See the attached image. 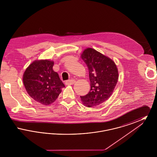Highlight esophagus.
Here are the masks:
<instances>
[{
  "mask_svg": "<svg viewBox=\"0 0 157 157\" xmlns=\"http://www.w3.org/2000/svg\"><path fill=\"white\" fill-rule=\"evenodd\" d=\"M75 82V79H70V80H68L67 81H66L65 83L67 85H73Z\"/></svg>",
  "mask_w": 157,
  "mask_h": 157,
  "instance_id": "34e87169",
  "label": "esophagus"
}]
</instances>
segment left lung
I'll use <instances>...</instances> for the list:
<instances>
[{"mask_svg":"<svg viewBox=\"0 0 157 157\" xmlns=\"http://www.w3.org/2000/svg\"><path fill=\"white\" fill-rule=\"evenodd\" d=\"M81 58L88 68L90 90L81 99L87 107L97 106L112 95L118 79V69L111 59L90 48L84 50Z\"/></svg>","mask_w":157,"mask_h":157,"instance_id":"left-lung-1","label":"left lung"}]
</instances>
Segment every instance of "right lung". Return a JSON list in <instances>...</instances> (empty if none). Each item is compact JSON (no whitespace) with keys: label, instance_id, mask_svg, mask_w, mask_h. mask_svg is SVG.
Here are the masks:
<instances>
[{"label":"right lung","instance_id":"1","mask_svg":"<svg viewBox=\"0 0 157 157\" xmlns=\"http://www.w3.org/2000/svg\"><path fill=\"white\" fill-rule=\"evenodd\" d=\"M54 62L49 60H35L23 75V82L28 94L38 102L48 105L59 95L65 85L57 72L53 70Z\"/></svg>","mask_w":157,"mask_h":157}]
</instances>
